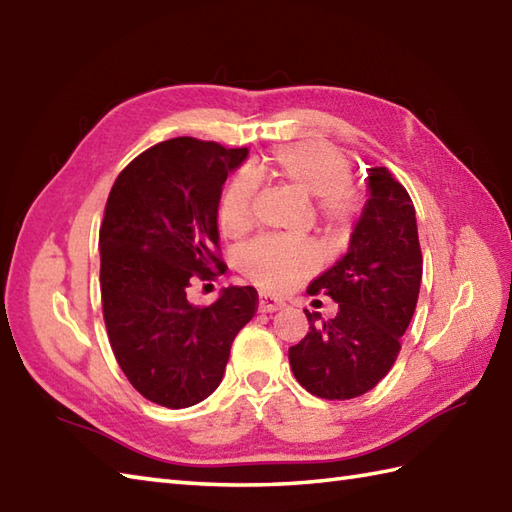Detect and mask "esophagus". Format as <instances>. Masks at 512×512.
<instances>
[{
	"label": "esophagus",
	"instance_id": "obj_1",
	"mask_svg": "<svg viewBox=\"0 0 512 512\" xmlns=\"http://www.w3.org/2000/svg\"><path fill=\"white\" fill-rule=\"evenodd\" d=\"M278 309H282V302L276 300L274 295H267V293L258 295V311L260 313H274Z\"/></svg>",
	"mask_w": 512,
	"mask_h": 512
}]
</instances>
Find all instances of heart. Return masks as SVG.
<instances>
[{"label":"heart","instance_id":"1","mask_svg":"<svg viewBox=\"0 0 512 512\" xmlns=\"http://www.w3.org/2000/svg\"><path fill=\"white\" fill-rule=\"evenodd\" d=\"M258 179H276L313 197L320 219L337 227L348 221L355 197L348 186L350 162L335 146L324 142H293L278 146L263 160L249 166V175H236L219 203V225L227 236H238L252 225V210ZM317 265L311 243L289 238H260L238 254L243 274L263 287H282Z\"/></svg>","mask_w":512,"mask_h":512}]
</instances>
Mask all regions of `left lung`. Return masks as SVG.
Wrapping results in <instances>:
<instances>
[{
    "mask_svg": "<svg viewBox=\"0 0 512 512\" xmlns=\"http://www.w3.org/2000/svg\"><path fill=\"white\" fill-rule=\"evenodd\" d=\"M423 280L416 210L388 168H368V199L348 252L317 276L309 293L339 304L333 320L306 313L309 333L289 348L306 392L346 401L372 390L394 366Z\"/></svg>",
    "mask_w": 512,
    "mask_h": 512,
    "instance_id": "obj_1",
    "label": "left lung"
}]
</instances>
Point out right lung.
<instances>
[{"mask_svg": "<svg viewBox=\"0 0 512 512\" xmlns=\"http://www.w3.org/2000/svg\"><path fill=\"white\" fill-rule=\"evenodd\" d=\"M247 149L173 138L118 175L100 225V293L109 344L144 399L181 410L219 388L238 331L258 309L254 287H227L210 306L188 287L225 274L219 201Z\"/></svg>", "mask_w": 512, "mask_h": 512, "instance_id": "obj_1", "label": "right lung"}]
</instances>
